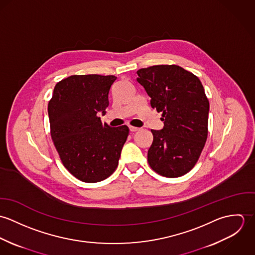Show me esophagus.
Wrapping results in <instances>:
<instances>
[{
  "instance_id": "esophagus-1",
  "label": "esophagus",
  "mask_w": 255,
  "mask_h": 255,
  "mask_svg": "<svg viewBox=\"0 0 255 255\" xmlns=\"http://www.w3.org/2000/svg\"><path fill=\"white\" fill-rule=\"evenodd\" d=\"M129 128V130L131 131V132H134V131H137L138 130V128H135V127H128Z\"/></svg>"
}]
</instances>
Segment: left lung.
I'll return each instance as SVG.
<instances>
[{"instance_id": "8db88e82", "label": "left lung", "mask_w": 255, "mask_h": 255, "mask_svg": "<svg viewBox=\"0 0 255 255\" xmlns=\"http://www.w3.org/2000/svg\"><path fill=\"white\" fill-rule=\"evenodd\" d=\"M136 73L151 107L163 113V128L151 129L148 163L161 176L181 177L194 167L207 139L209 102L203 85L176 65L153 66Z\"/></svg>"}]
</instances>
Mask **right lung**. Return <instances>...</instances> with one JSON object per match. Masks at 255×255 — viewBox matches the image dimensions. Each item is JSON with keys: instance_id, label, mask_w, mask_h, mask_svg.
I'll use <instances>...</instances> for the list:
<instances>
[{"instance_id": "1", "label": "right lung", "mask_w": 255, "mask_h": 255, "mask_svg": "<svg viewBox=\"0 0 255 255\" xmlns=\"http://www.w3.org/2000/svg\"><path fill=\"white\" fill-rule=\"evenodd\" d=\"M115 75H72L58 82L48 105L51 136L68 171L84 182L105 180L119 164L128 128L102 124Z\"/></svg>"}]
</instances>
